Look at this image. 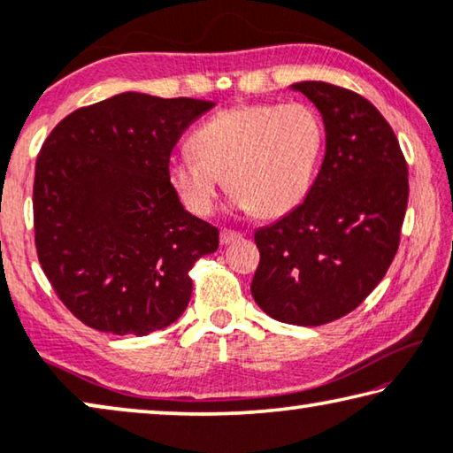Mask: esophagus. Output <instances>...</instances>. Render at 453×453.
I'll return each instance as SVG.
<instances>
[{"mask_svg":"<svg viewBox=\"0 0 453 453\" xmlns=\"http://www.w3.org/2000/svg\"><path fill=\"white\" fill-rule=\"evenodd\" d=\"M240 238H242L240 232H234V229H221V235H219L221 244H232V242Z\"/></svg>","mask_w":453,"mask_h":453,"instance_id":"esophagus-1","label":"esophagus"}]
</instances>
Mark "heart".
<instances>
[{
    "label": "heart",
    "mask_w": 453,
    "mask_h": 453,
    "mask_svg": "<svg viewBox=\"0 0 453 453\" xmlns=\"http://www.w3.org/2000/svg\"><path fill=\"white\" fill-rule=\"evenodd\" d=\"M323 121L307 104H244L215 113L168 162V183L188 211L213 213L221 177L232 203L280 218L311 191L323 150Z\"/></svg>",
    "instance_id": "1"
}]
</instances>
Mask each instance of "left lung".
I'll list each match as a JSON object with an SVG mask.
<instances>
[{
    "label": "left lung",
    "mask_w": 453,
    "mask_h": 453,
    "mask_svg": "<svg viewBox=\"0 0 453 453\" xmlns=\"http://www.w3.org/2000/svg\"><path fill=\"white\" fill-rule=\"evenodd\" d=\"M326 126V157L299 207L254 242V301L266 315L315 327L360 305L384 279L401 242L407 162L393 127L357 93L323 81L293 85Z\"/></svg>",
    "instance_id": "1"
}]
</instances>
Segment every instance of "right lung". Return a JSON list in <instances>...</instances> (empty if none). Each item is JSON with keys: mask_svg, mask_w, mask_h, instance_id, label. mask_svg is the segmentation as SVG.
<instances>
[{"mask_svg": "<svg viewBox=\"0 0 453 453\" xmlns=\"http://www.w3.org/2000/svg\"><path fill=\"white\" fill-rule=\"evenodd\" d=\"M213 101L127 91L66 116L34 174L40 266L65 307L97 332L148 335L188 305V270L219 246L168 183L171 152Z\"/></svg>", "mask_w": 453, "mask_h": 453, "instance_id": "1", "label": "right lung"}]
</instances>
